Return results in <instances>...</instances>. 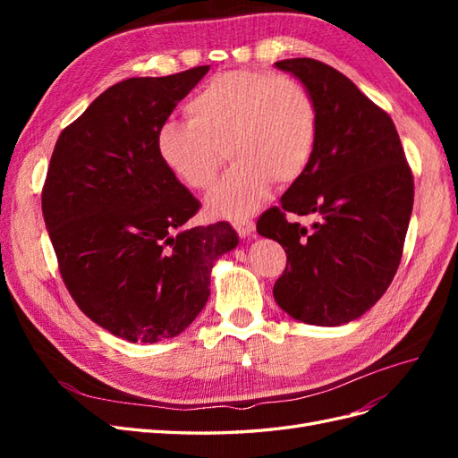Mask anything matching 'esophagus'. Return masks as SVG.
<instances>
[{
	"mask_svg": "<svg viewBox=\"0 0 458 458\" xmlns=\"http://www.w3.org/2000/svg\"><path fill=\"white\" fill-rule=\"evenodd\" d=\"M231 225H233V229L237 231L241 237H248V234H250L252 231H254V221L252 219H248V217H241V219H233L231 221Z\"/></svg>",
	"mask_w": 458,
	"mask_h": 458,
	"instance_id": "34e87169",
	"label": "esophagus"
}]
</instances>
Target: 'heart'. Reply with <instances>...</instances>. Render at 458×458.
Returning a JSON list of instances; mask_svg holds the SVG:
<instances>
[{"instance_id": "heart-1", "label": "heart", "mask_w": 458, "mask_h": 458, "mask_svg": "<svg viewBox=\"0 0 458 458\" xmlns=\"http://www.w3.org/2000/svg\"><path fill=\"white\" fill-rule=\"evenodd\" d=\"M189 122L165 120L158 152L172 174L208 195L216 217H242L267 199L271 183H293L308 168L317 140L313 97L293 76L229 71L208 80L185 106Z\"/></svg>"}]
</instances>
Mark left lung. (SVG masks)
<instances>
[{"mask_svg": "<svg viewBox=\"0 0 458 458\" xmlns=\"http://www.w3.org/2000/svg\"><path fill=\"white\" fill-rule=\"evenodd\" d=\"M315 101L317 140L308 168L258 219L286 267L273 286L290 317L338 327L361 317L392 284L403 254L414 182L390 114L350 78L315 59H284ZM315 215L311 228L297 217Z\"/></svg>", "mask_w": 458, "mask_h": 458, "instance_id": "obj_1", "label": "left lung"}]
</instances>
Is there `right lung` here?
I'll use <instances>...</instances> for the list:
<instances>
[{
  "label": "right lung",
  "mask_w": 458,
  "mask_h": 458,
  "mask_svg": "<svg viewBox=\"0 0 458 458\" xmlns=\"http://www.w3.org/2000/svg\"><path fill=\"white\" fill-rule=\"evenodd\" d=\"M210 66L110 86L55 143L41 212L64 286L128 342L183 332L210 296L214 261L239 244L227 221L183 227L200 202L158 152V130Z\"/></svg>",
  "instance_id": "add662e5"
}]
</instances>
